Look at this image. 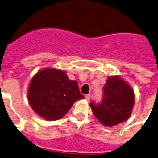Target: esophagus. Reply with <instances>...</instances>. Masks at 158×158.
<instances>
[{
    "instance_id": "34e87169",
    "label": "esophagus",
    "mask_w": 158,
    "mask_h": 158,
    "mask_svg": "<svg viewBox=\"0 0 158 158\" xmlns=\"http://www.w3.org/2000/svg\"><path fill=\"white\" fill-rule=\"evenodd\" d=\"M85 98L87 101H89V100L91 99V95L90 94H88V95H86L85 96Z\"/></svg>"
}]
</instances>
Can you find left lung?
I'll return each mask as SVG.
<instances>
[{
  "instance_id": "1",
  "label": "left lung",
  "mask_w": 158,
  "mask_h": 158,
  "mask_svg": "<svg viewBox=\"0 0 158 158\" xmlns=\"http://www.w3.org/2000/svg\"><path fill=\"white\" fill-rule=\"evenodd\" d=\"M134 101V92L130 85L119 76H112L104 86L101 103L92 101L90 106L97 120L105 126L112 127L130 117Z\"/></svg>"
}]
</instances>
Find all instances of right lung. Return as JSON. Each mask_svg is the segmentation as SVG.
<instances>
[{
  "label": "right lung",
  "instance_id": "right-lung-1",
  "mask_svg": "<svg viewBox=\"0 0 158 158\" xmlns=\"http://www.w3.org/2000/svg\"><path fill=\"white\" fill-rule=\"evenodd\" d=\"M83 98L78 83L69 79L66 72L56 69L39 71L28 89L31 107L37 114L51 121L62 118L75 101Z\"/></svg>",
  "mask_w": 158,
  "mask_h": 158
}]
</instances>
